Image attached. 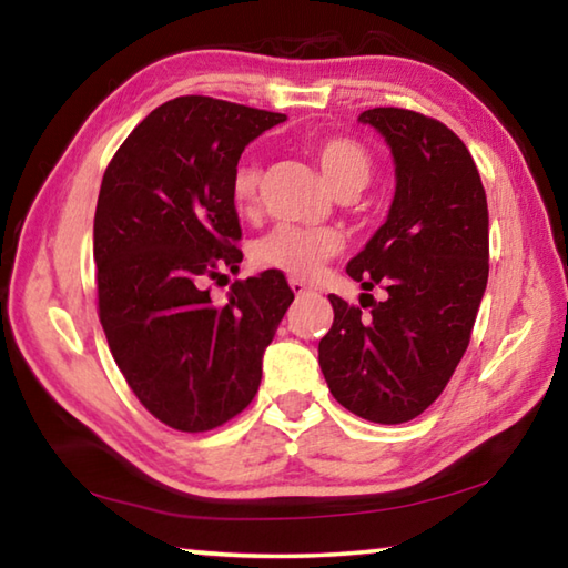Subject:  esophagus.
Instances as JSON below:
<instances>
[{
	"label": "esophagus",
	"mask_w": 568,
	"mask_h": 568,
	"mask_svg": "<svg viewBox=\"0 0 568 568\" xmlns=\"http://www.w3.org/2000/svg\"><path fill=\"white\" fill-rule=\"evenodd\" d=\"M291 291H293L297 297H301V295H307V293H311L313 287H311V285H305L303 281H295V277H293V281H291Z\"/></svg>",
	"instance_id": "1"
}]
</instances>
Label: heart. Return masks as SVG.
I'll return each mask as SVG.
<instances>
[{
    "label": "heart",
    "instance_id": "b5f03b06",
    "mask_svg": "<svg viewBox=\"0 0 568 568\" xmlns=\"http://www.w3.org/2000/svg\"><path fill=\"white\" fill-rule=\"evenodd\" d=\"M323 178L328 180L335 195H358L373 175V158L361 142L351 138H323L313 145ZM233 203L237 213H253L261 197V168L255 162H240L230 182ZM343 250V235L333 227H303V225H275L253 245V263L265 271H277L311 281L325 263L333 261Z\"/></svg>",
    "mask_w": 568,
    "mask_h": 568
}]
</instances>
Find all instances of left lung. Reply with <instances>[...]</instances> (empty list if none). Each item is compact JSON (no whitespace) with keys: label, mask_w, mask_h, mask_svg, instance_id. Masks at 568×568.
I'll return each mask as SVG.
<instances>
[{"label":"left lung","mask_w":568,"mask_h":568,"mask_svg":"<svg viewBox=\"0 0 568 568\" xmlns=\"http://www.w3.org/2000/svg\"><path fill=\"white\" fill-rule=\"evenodd\" d=\"M396 162L388 220L348 263L361 306L328 295L333 325L318 361L333 398L373 423L420 416L468 348L488 281V205L476 162L454 130L400 108L365 110Z\"/></svg>","instance_id":"left-lung-1"}]
</instances>
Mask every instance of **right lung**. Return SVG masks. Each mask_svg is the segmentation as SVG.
<instances>
[{"label":"right lung","mask_w":568,"mask_h":568,"mask_svg":"<svg viewBox=\"0 0 568 568\" xmlns=\"http://www.w3.org/2000/svg\"><path fill=\"white\" fill-rule=\"evenodd\" d=\"M285 114L187 94L152 110L104 170L94 210L98 313L138 400L175 430L203 434L255 398L263 353L293 303L285 275L230 285L235 273L233 172L247 142Z\"/></svg>","instance_id":"obj_1"}]
</instances>
